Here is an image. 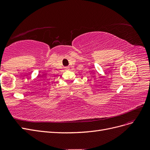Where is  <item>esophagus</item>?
<instances>
[{
	"label": "esophagus",
	"instance_id": "esophagus-1",
	"mask_svg": "<svg viewBox=\"0 0 150 150\" xmlns=\"http://www.w3.org/2000/svg\"><path fill=\"white\" fill-rule=\"evenodd\" d=\"M69 68L68 67H66V70H69Z\"/></svg>",
	"mask_w": 150,
	"mask_h": 150
}]
</instances>
